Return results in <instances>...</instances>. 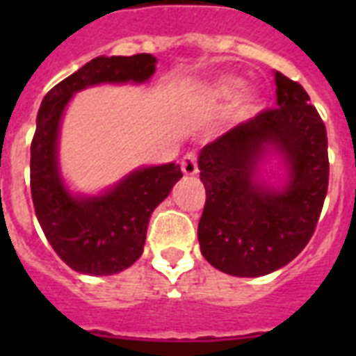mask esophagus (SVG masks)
<instances>
[{
  "instance_id": "esophagus-1",
  "label": "esophagus",
  "mask_w": 356,
  "mask_h": 356,
  "mask_svg": "<svg viewBox=\"0 0 356 356\" xmlns=\"http://www.w3.org/2000/svg\"><path fill=\"white\" fill-rule=\"evenodd\" d=\"M181 170L186 175H195L197 173V155L194 151H188L186 155L181 159Z\"/></svg>"
}]
</instances>
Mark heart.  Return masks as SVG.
I'll list each match as a JSON object with an SVG mask.
<instances>
[{
	"label": "heart",
	"mask_w": 356,
	"mask_h": 356,
	"mask_svg": "<svg viewBox=\"0 0 356 356\" xmlns=\"http://www.w3.org/2000/svg\"><path fill=\"white\" fill-rule=\"evenodd\" d=\"M240 90V81L236 79H222L214 88V94L222 99H231L236 96V92Z\"/></svg>",
	"instance_id": "1"
}]
</instances>
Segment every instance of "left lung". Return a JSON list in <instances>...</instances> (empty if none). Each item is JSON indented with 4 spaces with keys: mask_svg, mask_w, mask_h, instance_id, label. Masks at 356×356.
Instances as JSON below:
<instances>
[{
    "mask_svg": "<svg viewBox=\"0 0 356 356\" xmlns=\"http://www.w3.org/2000/svg\"><path fill=\"white\" fill-rule=\"evenodd\" d=\"M277 107L260 111L201 149L207 201L201 253L216 270L260 277L293 260L312 238L329 186L325 123L298 81L275 72ZM266 143L287 155L293 179L284 193L250 181Z\"/></svg>",
    "mask_w": 356,
    "mask_h": 356,
    "instance_id": "left-lung-1",
    "label": "left lung"
}]
</instances>
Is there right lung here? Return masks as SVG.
<instances>
[{"label": "right lung", "mask_w": 356, "mask_h": 356, "mask_svg": "<svg viewBox=\"0 0 356 356\" xmlns=\"http://www.w3.org/2000/svg\"><path fill=\"white\" fill-rule=\"evenodd\" d=\"M149 53L97 57L47 92L31 142V195L36 218L55 253L79 273L113 275L140 259L151 212L183 177L179 164L131 173L108 194L88 200L70 195L58 177L60 116L74 92L97 83H142L155 72Z\"/></svg>", "instance_id": "right-lung-1"}]
</instances>
